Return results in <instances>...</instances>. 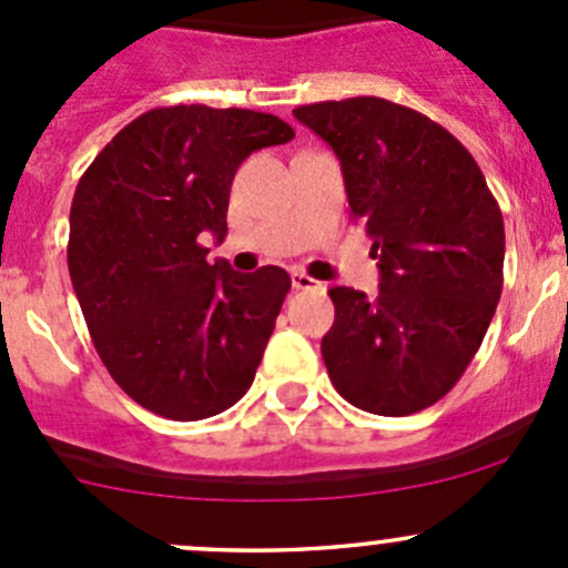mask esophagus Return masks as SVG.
<instances>
[{
	"mask_svg": "<svg viewBox=\"0 0 568 568\" xmlns=\"http://www.w3.org/2000/svg\"><path fill=\"white\" fill-rule=\"evenodd\" d=\"M291 285H294L296 291H311V288H318V280H313L311 274H305V272H294L291 274Z\"/></svg>",
	"mask_w": 568,
	"mask_h": 568,
	"instance_id": "obj_1",
	"label": "esophagus"
}]
</instances>
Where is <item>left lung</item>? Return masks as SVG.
Returning a JSON list of instances; mask_svg holds the SVG:
<instances>
[{
	"instance_id": "8db88e82",
	"label": "left lung",
	"mask_w": 568,
	"mask_h": 568,
	"mask_svg": "<svg viewBox=\"0 0 568 568\" xmlns=\"http://www.w3.org/2000/svg\"><path fill=\"white\" fill-rule=\"evenodd\" d=\"M294 114L341 159L352 220L379 261L374 300L329 288L332 385L374 415L426 409L462 379L500 302V205L467 148L415 109L357 95Z\"/></svg>"
}]
</instances>
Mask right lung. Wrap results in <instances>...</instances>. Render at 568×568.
<instances>
[{
  "instance_id": "right-lung-1",
  "label": "right lung",
  "mask_w": 568,
  "mask_h": 568,
  "mask_svg": "<svg viewBox=\"0 0 568 568\" xmlns=\"http://www.w3.org/2000/svg\"><path fill=\"white\" fill-rule=\"evenodd\" d=\"M294 140L252 109L159 106L131 120L79 178L68 272L90 337L125 395L170 420L220 415L250 390L291 277L209 263L239 164Z\"/></svg>"
}]
</instances>
